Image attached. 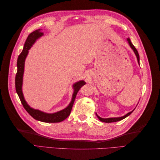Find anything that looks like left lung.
I'll list each match as a JSON object with an SVG mask.
<instances>
[{
  "label": "left lung",
  "mask_w": 160,
  "mask_h": 160,
  "mask_svg": "<svg viewBox=\"0 0 160 160\" xmlns=\"http://www.w3.org/2000/svg\"><path fill=\"white\" fill-rule=\"evenodd\" d=\"M127 41H128V43H129V45L130 47L132 48V49L133 51V52H134V53L135 54V55H136L137 59H138V63H139V53H138L137 49H135V47L133 46V45L132 44V41H131V40L129 39V38H127ZM134 109H133V111H130V112L128 113L127 114H125V115L122 116V117H119V118H102L99 117V116L98 114H97V113H96V115H97V117L98 118V119L101 121V122H105V123H112V122H119V121H121V120H122V119H125V118H127L128 116H129L131 113H132L133 112V111H134Z\"/></svg>",
  "instance_id": "8db88e82"
}]
</instances>
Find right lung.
<instances>
[{
  "mask_svg": "<svg viewBox=\"0 0 160 160\" xmlns=\"http://www.w3.org/2000/svg\"><path fill=\"white\" fill-rule=\"evenodd\" d=\"M42 29H38L35 31L31 32L29 35L28 36L27 40L25 42V45L23 47V49L21 53L18 57L17 59V72L16 74L15 77V88L16 91L20 98V100L23 105L24 108L27 112L30 114L31 116L38 121H40L42 122L45 123H59L65 120L68 116L70 115L71 111L72 108V105L74 103V101L76 98L77 93H78L79 90L82 86L85 85V82L83 80L79 81L78 82H76L75 83L73 84L72 88L74 89L73 93L72 95V99L70 103L68 105L67 108L62 109L61 111H57L55 113H48L43 112L42 111L38 109H35L32 108L31 106L28 105L27 101L24 98V95L22 93V81H23V75H24V70H25V59L27 57L28 53V50H29L31 47L34 45V43L36 42V41L42 37L44 34L41 32Z\"/></svg>",
  "mask_w": 160,
  "mask_h": 160,
  "instance_id": "obj_1",
  "label": "right lung"
}]
</instances>
